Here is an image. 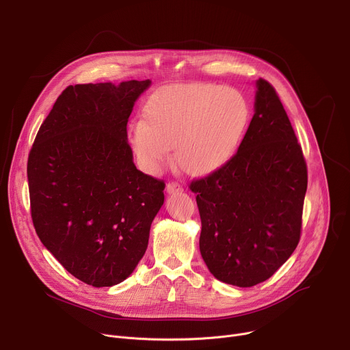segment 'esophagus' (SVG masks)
<instances>
[{"instance_id": "1", "label": "esophagus", "mask_w": 350, "mask_h": 350, "mask_svg": "<svg viewBox=\"0 0 350 350\" xmlns=\"http://www.w3.org/2000/svg\"><path fill=\"white\" fill-rule=\"evenodd\" d=\"M166 190L169 194H176V193H181L183 191V185L176 183V181H172L166 185Z\"/></svg>"}]
</instances>
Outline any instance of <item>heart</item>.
<instances>
[{
  "mask_svg": "<svg viewBox=\"0 0 350 350\" xmlns=\"http://www.w3.org/2000/svg\"><path fill=\"white\" fill-rule=\"evenodd\" d=\"M146 122L129 126V145L146 173L156 174L174 149L177 166L202 177L235 156L250 108L242 94L215 84H176L157 91L145 109Z\"/></svg>",
  "mask_w": 350,
  "mask_h": 350,
  "instance_id": "1",
  "label": "heart"
}]
</instances>
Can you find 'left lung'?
I'll list each match as a JSON object with an SVG mask.
<instances>
[{
    "label": "left lung",
    "instance_id": "1",
    "mask_svg": "<svg viewBox=\"0 0 350 350\" xmlns=\"http://www.w3.org/2000/svg\"><path fill=\"white\" fill-rule=\"evenodd\" d=\"M254 115L238 152L190 184L201 217L200 252L219 282L252 287L295 250L307 191V163L274 87L256 81Z\"/></svg>",
    "mask_w": 350,
    "mask_h": 350
}]
</instances>
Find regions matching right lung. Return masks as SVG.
I'll list each match as a JSON object with an SVG mask.
<instances>
[{
  "instance_id": "1",
  "label": "right lung",
  "mask_w": 350,
  "mask_h": 350,
  "mask_svg": "<svg viewBox=\"0 0 350 350\" xmlns=\"http://www.w3.org/2000/svg\"><path fill=\"white\" fill-rule=\"evenodd\" d=\"M150 80L68 85L28 157L31 215L59 263L92 287L124 282L149 242L165 181L137 170L126 125Z\"/></svg>"
}]
</instances>
